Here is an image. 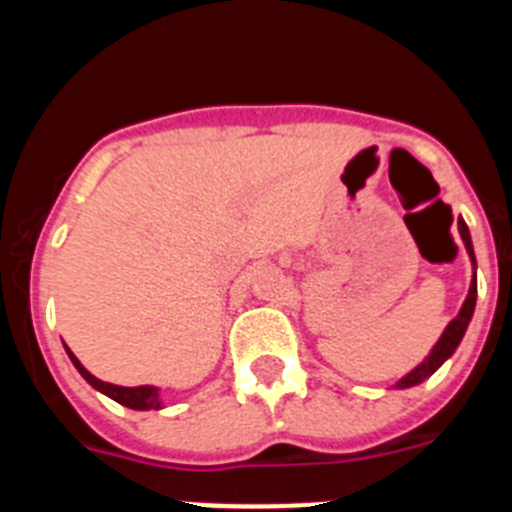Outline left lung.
I'll list each match as a JSON object with an SVG mask.
<instances>
[{
    "instance_id": "1",
    "label": "left lung",
    "mask_w": 512,
    "mask_h": 512,
    "mask_svg": "<svg viewBox=\"0 0 512 512\" xmlns=\"http://www.w3.org/2000/svg\"><path fill=\"white\" fill-rule=\"evenodd\" d=\"M459 233H461V241H464V246H467V253L469 259H472L474 269H477V261H474V248H472V238H469V228L467 223L459 217ZM474 302H477V277L472 279V287H469V295L467 300H464V305H461L459 315H456L454 320H451L449 325H446V330H443V336L438 338V343L433 346V351L428 354V359L423 361V364H418L413 369V372L408 374V377H402L400 382H397V387H415V384H420L423 379L431 377L433 372H436L438 366L443 364V361L449 359L451 354L456 351V346L461 343V338H464V333H467V325L469 320H472V312H474Z\"/></svg>"
}]
</instances>
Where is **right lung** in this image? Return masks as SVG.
I'll use <instances>...</instances> for the list:
<instances>
[{
  "instance_id": "right-lung-1",
  "label": "right lung",
  "mask_w": 512,
  "mask_h": 512,
  "mask_svg": "<svg viewBox=\"0 0 512 512\" xmlns=\"http://www.w3.org/2000/svg\"><path fill=\"white\" fill-rule=\"evenodd\" d=\"M66 351H69V348H66ZM69 359L74 361V366L79 369L81 377L87 379L94 390L104 392V395L112 397V400L120 402V405H125V408H130V410H161V397H158L156 387H148V384H143V387H117V384L102 382V379H97L94 374H89L87 369L81 366V361L76 359L74 354H71V351H69Z\"/></svg>"
}]
</instances>
